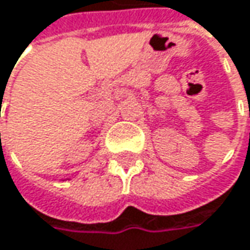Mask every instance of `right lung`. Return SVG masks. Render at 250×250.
I'll return each instance as SVG.
<instances>
[{
    "label": "right lung",
    "instance_id": "obj_1",
    "mask_svg": "<svg viewBox=\"0 0 250 250\" xmlns=\"http://www.w3.org/2000/svg\"><path fill=\"white\" fill-rule=\"evenodd\" d=\"M68 179H69V178H68Z\"/></svg>",
    "mask_w": 250,
    "mask_h": 250
}]
</instances>
